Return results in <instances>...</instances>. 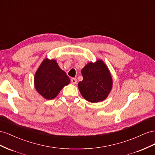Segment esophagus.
I'll list each match as a JSON object with an SVG mask.
<instances>
[{
    "label": "esophagus",
    "mask_w": 155,
    "mask_h": 155,
    "mask_svg": "<svg viewBox=\"0 0 155 155\" xmlns=\"http://www.w3.org/2000/svg\"><path fill=\"white\" fill-rule=\"evenodd\" d=\"M71 83L73 84H77V79L74 78H72L71 80Z\"/></svg>",
    "instance_id": "obj_1"
}]
</instances>
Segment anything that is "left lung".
I'll return each mask as SVG.
<instances>
[{"label": "left lung", "instance_id": "1", "mask_svg": "<svg viewBox=\"0 0 155 155\" xmlns=\"http://www.w3.org/2000/svg\"><path fill=\"white\" fill-rule=\"evenodd\" d=\"M81 73L83 80L78 85L84 98L91 103L100 102L107 98L112 90V78L103 60L88 63L82 69Z\"/></svg>", "mask_w": 155, "mask_h": 155}]
</instances>
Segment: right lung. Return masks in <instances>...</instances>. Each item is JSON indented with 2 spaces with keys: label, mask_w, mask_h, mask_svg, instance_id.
I'll list each match as a JSON object with an SVG mask.
<instances>
[{
  "label": "right lung",
  "mask_w": 155,
  "mask_h": 155,
  "mask_svg": "<svg viewBox=\"0 0 155 155\" xmlns=\"http://www.w3.org/2000/svg\"><path fill=\"white\" fill-rule=\"evenodd\" d=\"M70 83V79L55 60L45 58L35 73L34 86L44 98L51 100Z\"/></svg>",
  "instance_id": "obj_1"
}]
</instances>
